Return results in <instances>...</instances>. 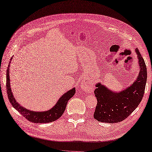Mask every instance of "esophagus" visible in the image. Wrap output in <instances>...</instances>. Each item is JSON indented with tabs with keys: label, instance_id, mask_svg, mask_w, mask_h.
<instances>
[{
	"label": "esophagus",
	"instance_id": "esophagus-1",
	"mask_svg": "<svg viewBox=\"0 0 152 152\" xmlns=\"http://www.w3.org/2000/svg\"><path fill=\"white\" fill-rule=\"evenodd\" d=\"M80 86H81V88H82L83 90H84V91L89 90V88H88V86L85 83H82V84H81Z\"/></svg>",
	"mask_w": 152,
	"mask_h": 152
}]
</instances>
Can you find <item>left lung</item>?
Segmentation results:
<instances>
[{
  "label": "left lung",
  "mask_w": 152,
  "mask_h": 152,
  "mask_svg": "<svg viewBox=\"0 0 152 152\" xmlns=\"http://www.w3.org/2000/svg\"><path fill=\"white\" fill-rule=\"evenodd\" d=\"M135 51L139 72L136 79L130 85L123 90L115 91L102 83L96 84L97 88L94 94L97 104L94 117L97 121L106 123H119L126 119L141 102L147 80V70L138 48Z\"/></svg>",
  "instance_id": "1"
}]
</instances>
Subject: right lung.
<instances>
[{"mask_svg":"<svg viewBox=\"0 0 152 152\" xmlns=\"http://www.w3.org/2000/svg\"><path fill=\"white\" fill-rule=\"evenodd\" d=\"M12 57L10 62L9 66L7 69L6 72V89L7 94L9 101L13 108L17 110L18 112L28 119L31 121V123H49L51 122L59 119L62 115L64 113L66 109V105L68 104L69 100L71 99L75 94V88H73L71 90L67 91L63 95L59 97L57 102H56L52 108L46 111H40V112H37V111H33L24 108L21 106L14 97L13 92L12 91V88L10 85V63L12 62Z\"/></svg>","mask_w":152,"mask_h":152,"instance_id":"add662e5","label":"right lung"}]
</instances>
